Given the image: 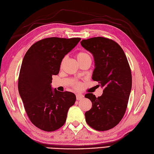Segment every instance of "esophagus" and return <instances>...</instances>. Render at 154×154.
<instances>
[{"label":"esophagus","instance_id":"34e87169","mask_svg":"<svg viewBox=\"0 0 154 154\" xmlns=\"http://www.w3.org/2000/svg\"><path fill=\"white\" fill-rule=\"evenodd\" d=\"M83 98V95L81 94H77L76 95V99L77 100H82Z\"/></svg>","mask_w":154,"mask_h":154}]
</instances>
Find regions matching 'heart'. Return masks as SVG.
<instances>
[{
	"mask_svg": "<svg viewBox=\"0 0 154 154\" xmlns=\"http://www.w3.org/2000/svg\"><path fill=\"white\" fill-rule=\"evenodd\" d=\"M76 57L77 59L78 62H79L80 64L85 63V62H87V61L91 62V55L86 51H78L76 54ZM65 60H66V57H64L63 60H62L61 63V67L63 66L64 63L65 62ZM73 85L75 89H79L81 84L79 82H77V81H75V82L73 83Z\"/></svg>",
	"mask_w": 154,
	"mask_h": 154,
	"instance_id": "heart-1",
	"label": "heart"
}]
</instances>
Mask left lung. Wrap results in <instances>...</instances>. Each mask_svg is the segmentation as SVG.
I'll return each mask as SVG.
<instances>
[{
  "label": "left lung",
  "mask_w": 154,
  "mask_h": 154,
  "mask_svg": "<svg viewBox=\"0 0 154 154\" xmlns=\"http://www.w3.org/2000/svg\"><path fill=\"white\" fill-rule=\"evenodd\" d=\"M82 46L93 55L95 68L92 79L103 88L96 97L87 93L92 108L85 114L88 125L97 131L112 129L123 118L132 89V73L125 54L111 39L94 37L83 40Z\"/></svg>",
  "instance_id": "left-lung-1"
}]
</instances>
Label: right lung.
<instances>
[{"label":"right lung","instance_id":"1","mask_svg":"<svg viewBox=\"0 0 154 154\" xmlns=\"http://www.w3.org/2000/svg\"><path fill=\"white\" fill-rule=\"evenodd\" d=\"M80 38L51 37L35 42L23 59L18 77V91L32 123L45 132L63 126L67 111L76 100L73 93L52 90V75H57L65 55Z\"/></svg>","mask_w":154,"mask_h":154}]
</instances>
